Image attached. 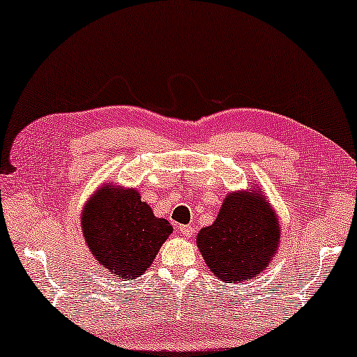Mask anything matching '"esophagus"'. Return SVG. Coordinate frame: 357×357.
Segmentation results:
<instances>
[{"mask_svg":"<svg viewBox=\"0 0 357 357\" xmlns=\"http://www.w3.org/2000/svg\"><path fill=\"white\" fill-rule=\"evenodd\" d=\"M178 232L185 237H193V227L192 226H178Z\"/></svg>","mask_w":357,"mask_h":357,"instance_id":"esophagus-1","label":"esophagus"}]
</instances>
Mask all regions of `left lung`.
Instances as JSON below:
<instances>
[{
	"mask_svg": "<svg viewBox=\"0 0 357 357\" xmlns=\"http://www.w3.org/2000/svg\"><path fill=\"white\" fill-rule=\"evenodd\" d=\"M280 242V222L265 198L231 193L211 226L198 232L197 243L209 271L221 281H248L263 273Z\"/></svg>",
	"mask_w": 357,
	"mask_h": 357,
	"instance_id": "obj_1",
	"label": "left lung"
}]
</instances>
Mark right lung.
<instances>
[{
    "label": "right lung",
    "mask_w": 357,
    "mask_h": 357,
    "mask_svg": "<svg viewBox=\"0 0 357 357\" xmlns=\"http://www.w3.org/2000/svg\"><path fill=\"white\" fill-rule=\"evenodd\" d=\"M81 226L99 265L125 281L148 270L172 232L169 221L155 218L136 190L110 185L86 204Z\"/></svg>",
    "instance_id": "obj_1"
}]
</instances>
